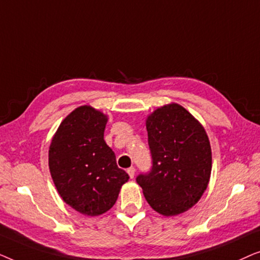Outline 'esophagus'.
<instances>
[{
  "mask_svg": "<svg viewBox=\"0 0 260 260\" xmlns=\"http://www.w3.org/2000/svg\"><path fill=\"white\" fill-rule=\"evenodd\" d=\"M126 172H127V174H129V176L131 177V179H134V176H135V173H136V169H135L134 167H130V168L127 169Z\"/></svg>",
  "mask_w": 260,
  "mask_h": 260,
  "instance_id": "1",
  "label": "esophagus"
}]
</instances>
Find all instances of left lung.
I'll use <instances>...</instances> for the list:
<instances>
[{"label":"left lung","mask_w":260,"mask_h":260,"mask_svg":"<svg viewBox=\"0 0 260 260\" xmlns=\"http://www.w3.org/2000/svg\"><path fill=\"white\" fill-rule=\"evenodd\" d=\"M152 167L136 177L145 200L166 216L188 211L208 186L212 150L204 126L179 104L155 110L147 118Z\"/></svg>","instance_id":"1"}]
</instances>
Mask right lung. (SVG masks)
Returning a JSON list of instances; mask_svg holds the SVG:
<instances>
[{"label": "right lung", "instance_id": "add662e5", "mask_svg": "<svg viewBox=\"0 0 260 260\" xmlns=\"http://www.w3.org/2000/svg\"><path fill=\"white\" fill-rule=\"evenodd\" d=\"M108 116L84 105L70 113L52 138L48 166L62 200L84 215L95 216L116 204L129 175L105 143Z\"/></svg>", "mask_w": 260, "mask_h": 260}]
</instances>
